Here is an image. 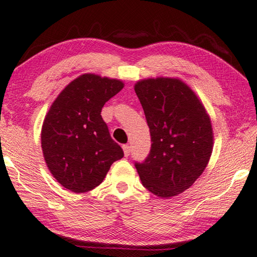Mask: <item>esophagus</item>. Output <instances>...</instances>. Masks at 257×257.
Returning a JSON list of instances; mask_svg holds the SVG:
<instances>
[{
	"label": "esophagus",
	"instance_id": "esophagus-1",
	"mask_svg": "<svg viewBox=\"0 0 257 257\" xmlns=\"http://www.w3.org/2000/svg\"><path fill=\"white\" fill-rule=\"evenodd\" d=\"M122 150H123L124 156H129V154H130V147L128 145H123L122 146Z\"/></svg>",
	"mask_w": 257,
	"mask_h": 257
}]
</instances>
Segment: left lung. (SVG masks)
<instances>
[{"label": "left lung", "instance_id": "obj_1", "mask_svg": "<svg viewBox=\"0 0 257 257\" xmlns=\"http://www.w3.org/2000/svg\"><path fill=\"white\" fill-rule=\"evenodd\" d=\"M135 92L150 127V155L136 169L143 186L161 198L184 193L196 181L213 151L211 118L201 99L179 78L138 80Z\"/></svg>", "mask_w": 257, "mask_h": 257}]
</instances>
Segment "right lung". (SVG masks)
Listing matches in <instances>:
<instances>
[{"label":"right lung","instance_id":"1","mask_svg":"<svg viewBox=\"0 0 257 257\" xmlns=\"http://www.w3.org/2000/svg\"><path fill=\"white\" fill-rule=\"evenodd\" d=\"M123 81L84 73L64 87L52 103L42 125L45 163L56 181L73 193L94 189L113 162L123 158L101 115Z\"/></svg>","mask_w":257,"mask_h":257}]
</instances>
